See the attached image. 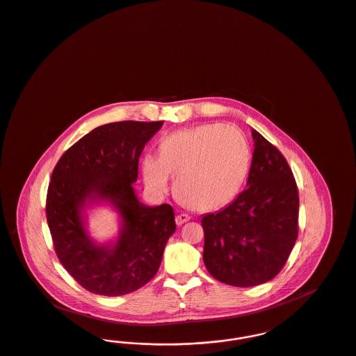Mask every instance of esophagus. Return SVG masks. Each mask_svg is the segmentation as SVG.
<instances>
[{"label": "esophagus", "mask_w": 356, "mask_h": 356, "mask_svg": "<svg viewBox=\"0 0 356 356\" xmlns=\"http://www.w3.org/2000/svg\"><path fill=\"white\" fill-rule=\"evenodd\" d=\"M190 219H191V217H190L188 214H179V216L176 217V225H177V226H181L183 223L188 222Z\"/></svg>", "instance_id": "esophagus-1"}]
</instances>
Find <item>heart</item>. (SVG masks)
Instances as JSON below:
<instances>
[{
	"mask_svg": "<svg viewBox=\"0 0 356 356\" xmlns=\"http://www.w3.org/2000/svg\"><path fill=\"white\" fill-rule=\"evenodd\" d=\"M250 168L245 136L234 126L202 124L165 138L160 156L146 154L142 172L156 193L169 188L176 176L179 199L196 210H214L230 203L241 191Z\"/></svg>",
	"mask_w": 356,
	"mask_h": 356,
	"instance_id": "heart-1",
	"label": "heart"
}]
</instances>
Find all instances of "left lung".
<instances>
[{
  "instance_id": "1",
  "label": "left lung",
  "mask_w": 356,
  "mask_h": 356,
  "mask_svg": "<svg viewBox=\"0 0 356 356\" xmlns=\"http://www.w3.org/2000/svg\"><path fill=\"white\" fill-rule=\"evenodd\" d=\"M246 188L202 218L203 261L217 280L252 287L274 279L298 237L300 197L283 154L256 130Z\"/></svg>"
}]
</instances>
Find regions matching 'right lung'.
I'll return each instance as SVG.
<instances>
[{
	"mask_svg": "<svg viewBox=\"0 0 356 356\" xmlns=\"http://www.w3.org/2000/svg\"><path fill=\"white\" fill-rule=\"evenodd\" d=\"M164 122H115L100 126L55 165L46 216L55 253L66 271L93 294L133 293L157 274L176 230L172 206H145L133 184L139 156ZM111 202L122 218L115 243L96 245L84 227L88 204Z\"/></svg>",
	"mask_w": 356,
	"mask_h": 356,
	"instance_id": "1",
	"label": "right lung"
}]
</instances>
